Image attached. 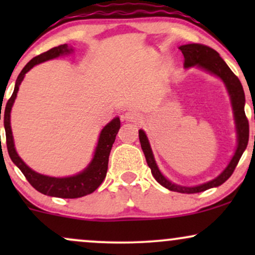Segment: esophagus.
I'll return each mask as SVG.
<instances>
[{"instance_id": "34e87169", "label": "esophagus", "mask_w": 255, "mask_h": 255, "mask_svg": "<svg viewBox=\"0 0 255 255\" xmlns=\"http://www.w3.org/2000/svg\"><path fill=\"white\" fill-rule=\"evenodd\" d=\"M122 119L127 122H137L140 120V114L135 110H128L127 113L122 116Z\"/></svg>"}]
</instances>
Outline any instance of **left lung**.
Listing matches in <instances>:
<instances>
[{
    "label": "left lung",
    "mask_w": 255,
    "mask_h": 255,
    "mask_svg": "<svg viewBox=\"0 0 255 255\" xmlns=\"http://www.w3.org/2000/svg\"><path fill=\"white\" fill-rule=\"evenodd\" d=\"M180 50L182 51L184 56V68H192V67H197V68L203 69V71L210 73V74L215 75L223 81L225 87H227L228 95L230 97L231 107H233L234 120H235L236 126V135H238V146H236L235 153L233 158L230 159L229 164L225 166V169L217 177L213 180L205 182L198 186H180L171 181H169L164 175L162 174L158 168L156 159H154L153 152H152L150 141H148L147 135L142 129L139 130V139L140 144H141L142 152H144L146 162L147 165L150 166L152 175L156 178V181L166 189L172 192L178 193H186V194H193V193H200L206 191V189L213 188V187H218L223 184L225 181L233 175L235 170L236 165H238L240 158L244 153L246 147L248 144V137H250V126H248V120L246 118L245 114V92L244 87L240 83L239 78L231 72V69L228 67V64L224 62L223 58L219 56V54L212 48L203 44H186V45H181Z\"/></svg>",
    "instance_id": "obj_1"
}]
</instances>
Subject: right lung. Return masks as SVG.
I'll return each instance as SVG.
<instances>
[{
    "label": "right lung",
    "mask_w": 255,
    "mask_h": 255,
    "mask_svg": "<svg viewBox=\"0 0 255 255\" xmlns=\"http://www.w3.org/2000/svg\"><path fill=\"white\" fill-rule=\"evenodd\" d=\"M73 52L72 46L62 44V45L55 46L46 52L38 55L33 57L32 60L24 67L21 72H20L19 77L15 81V87H14V92L9 98V101L5 104L4 109V129H5V140H7V148L8 153H9L10 159L17 168L21 170L22 174L25 175L26 180L31 183L33 188H36L38 192L42 194L49 195V197H56L63 199H75L81 198L85 195L91 194L95 192L96 189L101 186L103 180L107 176L108 171V163H109V154L113 147L114 141H115L118 131L121 127V122L120 118L113 119L103 129L101 130L99 134L97 146L95 148V153H93L92 159L89 163V165L84 169L83 171L78 172V174L73 175V176L66 177H54L48 176V175L39 174V172L32 170L21 158L19 157L15 150V145H14V137L11 133L10 127V111L13 108L14 102L16 99L17 91L21 81L24 80L25 74L28 71H31L34 66L37 64L45 62V61L52 60L63 55H68ZM2 110V108H1ZM0 120H1V111H0Z\"/></svg>",
    "instance_id": "add662e5"
}]
</instances>
